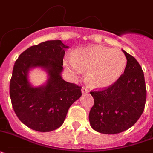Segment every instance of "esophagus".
I'll return each instance as SVG.
<instances>
[{
  "instance_id": "1",
  "label": "esophagus",
  "mask_w": 153,
  "mask_h": 153,
  "mask_svg": "<svg viewBox=\"0 0 153 153\" xmlns=\"http://www.w3.org/2000/svg\"><path fill=\"white\" fill-rule=\"evenodd\" d=\"M82 93L83 94H88L89 91L86 88V87H82Z\"/></svg>"
}]
</instances>
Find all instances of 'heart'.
I'll return each instance as SVG.
<instances>
[{"instance_id":"heart-1","label":"heart","mask_w":153,"mask_h":153,"mask_svg":"<svg viewBox=\"0 0 153 153\" xmlns=\"http://www.w3.org/2000/svg\"><path fill=\"white\" fill-rule=\"evenodd\" d=\"M65 67L71 75L86 71V82L93 89H104L115 83L125 71L127 59L117 49L95 46L79 48L67 59Z\"/></svg>"}]
</instances>
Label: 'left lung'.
I'll use <instances>...</instances> for the list:
<instances>
[{"instance_id": "1", "label": "left lung", "mask_w": 153, "mask_h": 153, "mask_svg": "<svg viewBox=\"0 0 153 153\" xmlns=\"http://www.w3.org/2000/svg\"><path fill=\"white\" fill-rule=\"evenodd\" d=\"M122 51L127 59L124 74L108 88L91 92L94 104L89 114L90 124L94 130L104 134L127 130L145 109L146 87L142 68L135 58Z\"/></svg>"}]
</instances>
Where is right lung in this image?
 I'll use <instances>...</instances> for the list:
<instances>
[{
	"label": "right lung",
	"instance_id": "1",
	"mask_svg": "<svg viewBox=\"0 0 153 153\" xmlns=\"http://www.w3.org/2000/svg\"><path fill=\"white\" fill-rule=\"evenodd\" d=\"M61 40H48L28 48L16 61L9 94L20 121L38 132H51L62 126L70 106L82 95L80 86L62 79L65 50ZM39 67L48 74L46 83L33 87L28 73Z\"/></svg>",
	"mask_w": 153,
	"mask_h": 153
}]
</instances>
